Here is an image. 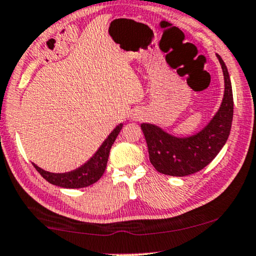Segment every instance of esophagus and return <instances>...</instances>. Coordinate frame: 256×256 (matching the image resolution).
Masks as SVG:
<instances>
[{"mask_svg":"<svg viewBox=\"0 0 256 256\" xmlns=\"http://www.w3.org/2000/svg\"><path fill=\"white\" fill-rule=\"evenodd\" d=\"M139 116H140V114H136L132 116V117H134V119H137V118H139Z\"/></svg>","mask_w":256,"mask_h":256,"instance_id":"1","label":"esophagus"}]
</instances>
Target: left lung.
I'll list each match as a JSON object with an SVG mask.
<instances>
[{
	"label": "left lung",
	"instance_id": "left-lung-1",
	"mask_svg": "<svg viewBox=\"0 0 256 256\" xmlns=\"http://www.w3.org/2000/svg\"><path fill=\"white\" fill-rule=\"evenodd\" d=\"M224 80L221 105L208 124L188 137H176L158 125H140L148 148L150 162L156 171L166 176H186L199 172L216 158L226 144L233 120V91L230 74L222 58L216 54Z\"/></svg>",
	"mask_w": 256,
	"mask_h": 256
}]
</instances>
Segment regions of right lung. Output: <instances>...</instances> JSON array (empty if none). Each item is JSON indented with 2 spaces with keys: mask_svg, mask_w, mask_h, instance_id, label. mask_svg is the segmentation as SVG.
Returning <instances> with one entry per match:
<instances>
[{
  "mask_svg": "<svg viewBox=\"0 0 256 256\" xmlns=\"http://www.w3.org/2000/svg\"><path fill=\"white\" fill-rule=\"evenodd\" d=\"M122 128V122L116 126L114 131L108 136V138L100 146V148L97 150L96 153L86 162L83 164L80 168L74 170V171L66 173H51L38 168L34 162L32 165L35 166V168L38 171L40 174L46 182L52 184V185L64 187V188H82V187H88L92 185V184L100 179V176L105 172L111 146L114 142L119 132H120Z\"/></svg>",
  "mask_w": 256,
  "mask_h": 256,
  "instance_id": "right-lung-1",
  "label": "right lung"
}]
</instances>
